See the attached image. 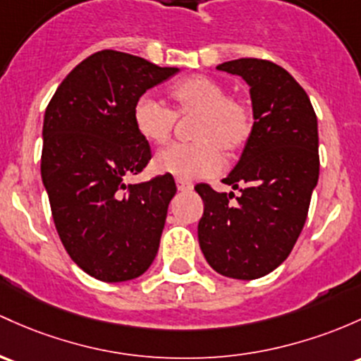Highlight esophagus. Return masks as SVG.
<instances>
[{"instance_id":"obj_1","label":"esophagus","mask_w":361,"mask_h":361,"mask_svg":"<svg viewBox=\"0 0 361 361\" xmlns=\"http://www.w3.org/2000/svg\"><path fill=\"white\" fill-rule=\"evenodd\" d=\"M176 187L180 192H190V190L193 188V185L188 183V181L183 180V178H176Z\"/></svg>"}]
</instances>
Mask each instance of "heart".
Segmentation results:
<instances>
[{
	"mask_svg": "<svg viewBox=\"0 0 361 361\" xmlns=\"http://www.w3.org/2000/svg\"><path fill=\"white\" fill-rule=\"evenodd\" d=\"M173 111L150 94H142L132 109L137 133L150 144H162L171 135L176 116L195 114L190 144H173L154 157V169L183 180L212 176L223 168V154L238 152L253 132L250 104L226 94L219 80L193 75L169 90Z\"/></svg>",
	"mask_w": 361,
	"mask_h": 361,
	"instance_id": "b5f03b06",
	"label": "heart"
}]
</instances>
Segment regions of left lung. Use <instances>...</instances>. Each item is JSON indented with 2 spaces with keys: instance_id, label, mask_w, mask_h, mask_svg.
<instances>
[{
  "instance_id": "obj_1",
  "label": "left lung",
  "mask_w": 361,
  "mask_h": 361,
  "mask_svg": "<svg viewBox=\"0 0 361 361\" xmlns=\"http://www.w3.org/2000/svg\"><path fill=\"white\" fill-rule=\"evenodd\" d=\"M217 70L250 87L253 132L238 164L224 178L235 193L197 185L204 200L199 243L216 272L257 279L288 259L319 181L317 116L303 87L276 63L240 58Z\"/></svg>"
}]
</instances>
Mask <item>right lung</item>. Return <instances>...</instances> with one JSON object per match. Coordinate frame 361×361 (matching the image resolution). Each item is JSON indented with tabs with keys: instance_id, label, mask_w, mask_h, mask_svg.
Wrapping results in <instances>:
<instances>
[{
	"instance_id": "1",
	"label": "right lung",
	"mask_w": 361,
	"mask_h": 361,
	"mask_svg": "<svg viewBox=\"0 0 361 361\" xmlns=\"http://www.w3.org/2000/svg\"><path fill=\"white\" fill-rule=\"evenodd\" d=\"M173 66L104 49L78 63L49 101L42 126L41 176L63 247L104 283L135 279L159 250L171 174L126 185L152 157L137 133L133 104Z\"/></svg>"
}]
</instances>
